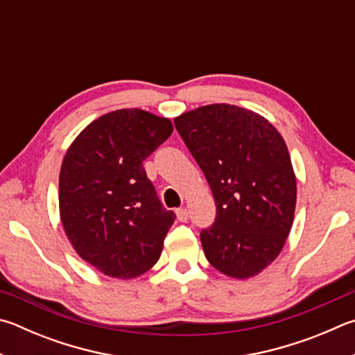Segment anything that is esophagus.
Returning a JSON list of instances; mask_svg holds the SVG:
<instances>
[{"mask_svg": "<svg viewBox=\"0 0 355 355\" xmlns=\"http://www.w3.org/2000/svg\"><path fill=\"white\" fill-rule=\"evenodd\" d=\"M175 212H177V218L180 222H186L189 218V212L186 208H178Z\"/></svg>", "mask_w": 355, "mask_h": 355, "instance_id": "esophagus-1", "label": "esophagus"}]
</instances>
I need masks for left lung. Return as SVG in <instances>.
Here are the masks:
<instances>
[{"label": "left lung", "instance_id": "1", "mask_svg": "<svg viewBox=\"0 0 355 355\" xmlns=\"http://www.w3.org/2000/svg\"><path fill=\"white\" fill-rule=\"evenodd\" d=\"M173 122L214 196V225L200 234L206 259L230 278L259 275L293 225L296 177L284 138L259 113L230 104L198 107Z\"/></svg>", "mask_w": 355, "mask_h": 355}]
</instances>
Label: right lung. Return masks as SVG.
I'll use <instances>...</instances> for the list:
<instances>
[{"label": "right lung", "mask_w": 355, "mask_h": 355, "mask_svg": "<svg viewBox=\"0 0 355 355\" xmlns=\"http://www.w3.org/2000/svg\"><path fill=\"white\" fill-rule=\"evenodd\" d=\"M172 132L171 119L122 108L89 122L68 147L62 225L76 253L101 273L132 279L159 259L175 214L163 208L143 161Z\"/></svg>", "instance_id": "add662e5"}]
</instances>
